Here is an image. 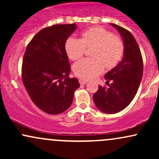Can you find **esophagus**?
Wrapping results in <instances>:
<instances>
[{"label": "esophagus", "mask_w": 159, "mask_h": 159, "mask_svg": "<svg viewBox=\"0 0 159 159\" xmlns=\"http://www.w3.org/2000/svg\"><path fill=\"white\" fill-rule=\"evenodd\" d=\"M79 83H80V84L84 85V84H86L87 83V81H83V80L80 79V80H79Z\"/></svg>", "instance_id": "obj_1"}]
</instances>
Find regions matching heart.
Instances as JSON below:
<instances>
[{"label":"heart","instance_id":"b5f03b06","mask_svg":"<svg viewBox=\"0 0 159 159\" xmlns=\"http://www.w3.org/2000/svg\"><path fill=\"white\" fill-rule=\"evenodd\" d=\"M81 39L69 37L65 44L69 59L76 61L90 48L93 58H84L75 63L73 70L78 78L90 80L96 78L107 69H112L121 61L124 54V43L119 36L102 27H93L81 34Z\"/></svg>","mask_w":159,"mask_h":159}]
</instances>
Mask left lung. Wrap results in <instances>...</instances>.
Instances as JSON below:
<instances>
[{
  "label": "left lung",
  "instance_id": "8db88e82",
  "mask_svg": "<svg viewBox=\"0 0 159 159\" xmlns=\"http://www.w3.org/2000/svg\"><path fill=\"white\" fill-rule=\"evenodd\" d=\"M123 38V59L105 75L112 81L108 87L98 86L93 96L96 106L105 114H116L125 108L138 92L143 76V58L138 43L129 30L111 24Z\"/></svg>",
  "mask_w": 159,
  "mask_h": 159
}]
</instances>
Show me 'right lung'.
Here are the masks:
<instances>
[{"instance_id": "right-lung-1", "label": "right lung", "mask_w": 159, "mask_h": 159, "mask_svg": "<svg viewBox=\"0 0 159 159\" xmlns=\"http://www.w3.org/2000/svg\"><path fill=\"white\" fill-rule=\"evenodd\" d=\"M75 24L45 27L33 37L24 54L21 77L29 96L49 114L64 112L72 105L80 84L69 77L70 64L66 52L67 39Z\"/></svg>"}]
</instances>
